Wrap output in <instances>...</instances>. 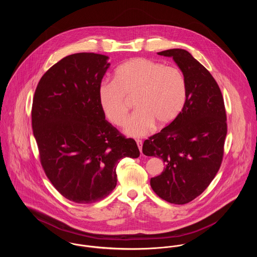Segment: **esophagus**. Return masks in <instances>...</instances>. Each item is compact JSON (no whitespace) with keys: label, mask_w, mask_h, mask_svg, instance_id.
<instances>
[{"label":"esophagus","mask_w":257,"mask_h":257,"mask_svg":"<svg viewBox=\"0 0 257 257\" xmlns=\"http://www.w3.org/2000/svg\"><path fill=\"white\" fill-rule=\"evenodd\" d=\"M137 145H138V147L140 148V151L143 152V142L140 141V140H138V141H137Z\"/></svg>","instance_id":"34e87169"}]
</instances>
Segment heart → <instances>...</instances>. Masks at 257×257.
<instances>
[{"label": "heart", "instance_id": "b5f03b06", "mask_svg": "<svg viewBox=\"0 0 257 257\" xmlns=\"http://www.w3.org/2000/svg\"><path fill=\"white\" fill-rule=\"evenodd\" d=\"M125 96L136 97L137 110L128 118L124 133L140 138L148 134L154 123L162 127L178 116L187 98L186 80L177 67L134 58L118 66L114 80L104 81L98 90L102 110L116 125H122L127 115Z\"/></svg>", "mask_w": 257, "mask_h": 257}]
</instances>
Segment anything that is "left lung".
Returning a JSON list of instances; mask_svg holds the SVG:
<instances>
[{
  "instance_id": "left-lung-1",
  "label": "left lung",
  "mask_w": 257,
  "mask_h": 257,
  "mask_svg": "<svg viewBox=\"0 0 257 257\" xmlns=\"http://www.w3.org/2000/svg\"><path fill=\"white\" fill-rule=\"evenodd\" d=\"M172 57L182 71L187 98L178 116L145 141L143 152L160 157L163 172L150 179L152 190L177 205L201 195L220 169L226 137V115L220 87L191 53L174 48L157 53Z\"/></svg>"
}]
</instances>
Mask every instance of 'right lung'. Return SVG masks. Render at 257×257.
<instances>
[{"label":"right lung","mask_w":257,"mask_h":257,"mask_svg":"<svg viewBox=\"0 0 257 257\" xmlns=\"http://www.w3.org/2000/svg\"><path fill=\"white\" fill-rule=\"evenodd\" d=\"M109 57L75 53L41 77L34 97L32 124L44 172L55 189L78 204L107 197L115 188V168L140 150L105 119L98 90Z\"/></svg>","instance_id":"1"}]
</instances>
